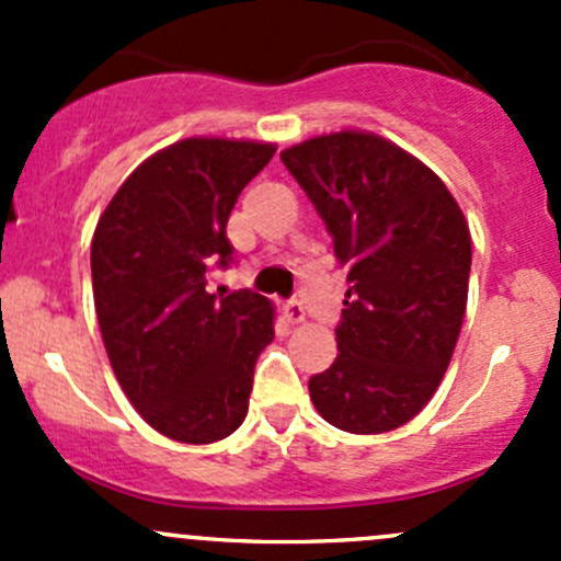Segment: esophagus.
<instances>
[{"mask_svg": "<svg viewBox=\"0 0 561 561\" xmlns=\"http://www.w3.org/2000/svg\"><path fill=\"white\" fill-rule=\"evenodd\" d=\"M285 314H287V320L290 322H304L307 320V309H304V304L298 301V298H290V301L285 304Z\"/></svg>", "mask_w": 561, "mask_h": 561, "instance_id": "esophagus-1", "label": "esophagus"}]
</instances>
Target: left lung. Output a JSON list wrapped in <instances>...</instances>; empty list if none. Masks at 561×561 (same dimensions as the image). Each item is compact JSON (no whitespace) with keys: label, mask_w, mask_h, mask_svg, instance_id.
<instances>
[{"label":"left lung","mask_w":561,"mask_h":561,"mask_svg":"<svg viewBox=\"0 0 561 561\" xmlns=\"http://www.w3.org/2000/svg\"><path fill=\"white\" fill-rule=\"evenodd\" d=\"M347 268L339 355L309 380L317 412L350 434L417 415L443 382L467 309L472 239L437 173L360 129L282 151Z\"/></svg>","instance_id":"obj_1"}]
</instances>
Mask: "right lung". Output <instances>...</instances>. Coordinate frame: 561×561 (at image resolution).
Returning a JSON list of instances; mask_svg holds the SVG:
<instances>
[{
	"label": "right lung",
	"mask_w": 561,
	"mask_h": 561,
	"mask_svg": "<svg viewBox=\"0 0 561 561\" xmlns=\"http://www.w3.org/2000/svg\"><path fill=\"white\" fill-rule=\"evenodd\" d=\"M254 140L186 138L135 168L100 217L92 287L113 375L151 428L186 445L244 423L274 307L249 290L214 296L228 268V219L274 157Z\"/></svg>",
	"instance_id": "obj_1"
}]
</instances>
